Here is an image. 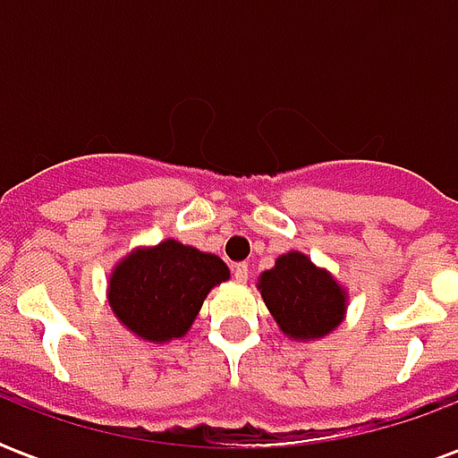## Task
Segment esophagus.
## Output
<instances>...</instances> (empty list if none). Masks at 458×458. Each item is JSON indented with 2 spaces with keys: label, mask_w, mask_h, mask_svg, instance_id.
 <instances>
[{
  "label": "esophagus",
  "mask_w": 458,
  "mask_h": 458,
  "mask_svg": "<svg viewBox=\"0 0 458 458\" xmlns=\"http://www.w3.org/2000/svg\"><path fill=\"white\" fill-rule=\"evenodd\" d=\"M248 275L250 269L245 262H238V265H233V277H235V282H248Z\"/></svg>",
  "instance_id": "obj_1"
}]
</instances>
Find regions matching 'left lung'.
Masks as SVG:
<instances>
[{"label":"left lung","mask_w":458,"mask_h":458,"mask_svg":"<svg viewBox=\"0 0 458 458\" xmlns=\"http://www.w3.org/2000/svg\"><path fill=\"white\" fill-rule=\"evenodd\" d=\"M259 292L279 328L292 338H321L341 324L345 292L307 255L287 252L262 272Z\"/></svg>","instance_id":"left-lung-1"}]
</instances>
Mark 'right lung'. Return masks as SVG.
<instances>
[{
	"label": "right lung",
	"mask_w": 458,
	"mask_h": 458,
	"mask_svg": "<svg viewBox=\"0 0 458 458\" xmlns=\"http://www.w3.org/2000/svg\"><path fill=\"white\" fill-rule=\"evenodd\" d=\"M230 277L225 262L176 240L134 250L110 277V307L144 341L181 338L210 289Z\"/></svg>",
	"instance_id": "1"
}]
</instances>
